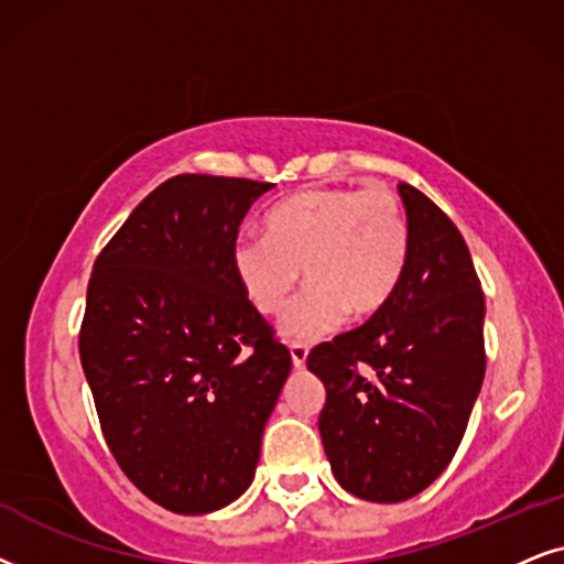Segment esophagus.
Masks as SVG:
<instances>
[{"mask_svg":"<svg viewBox=\"0 0 564 564\" xmlns=\"http://www.w3.org/2000/svg\"><path fill=\"white\" fill-rule=\"evenodd\" d=\"M306 356H310V348L304 343H291V360H294L296 369H304Z\"/></svg>","mask_w":564,"mask_h":564,"instance_id":"1","label":"esophagus"}]
</instances>
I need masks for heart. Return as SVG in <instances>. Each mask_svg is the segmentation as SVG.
<instances>
[{
  "label": "heart",
  "mask_w": 564,
  "mask_h": 564,
  "mask_svg": "<svg viewBox=\"0 0 564 564\" xmlns=\"http://www.w3.org/2000/svg\"><path fill=\"white\" fill-rule=\"evenodd\" d=\"M235 273L260 314H281L304 270L310 286L283 317V335L317 340L348 314L384 310L410 260V221L389 187H312L268 216V237L235 242Z\"/></svg>",
  "instance_id": "b5f03b06"
}]
</instances>
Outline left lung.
<instances>
[{
  "mask_svg": "<svg viewBox=\"0 0 564 564\" xmlns=\"http://www.w3.org/2000/svg\"><path fill=\"white\" fill-rule=\"evenodd\" d=\"M410 260L384 310L319 343V433L333 475L360 500L400 502L448 467L485 379V294L454 221L400 183Z\"/></svg>",
  "mask_w": 564,
  "mask_h": 564,
  "instance_id": "1",
  "label": "left lung"
}]
</instances>
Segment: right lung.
<instances>
[{
    "label": "right lung",
    "instance_id": "add662e5",
    "mask_svg": "<svg viewBox=\"0 0 564 564\" xmlns=\"http://www.w3.org/2000/svg\"><path fill=\"white\" fill-rule=\"evenodd\" d=\"M273 183L175 175L97 254L79 358L123 475L172 513H212L254 477L291 352L235 273L250 206Z\"/></svg>",
    "mask_w": 564,
    "mask_h": 564
}]
</instances>
